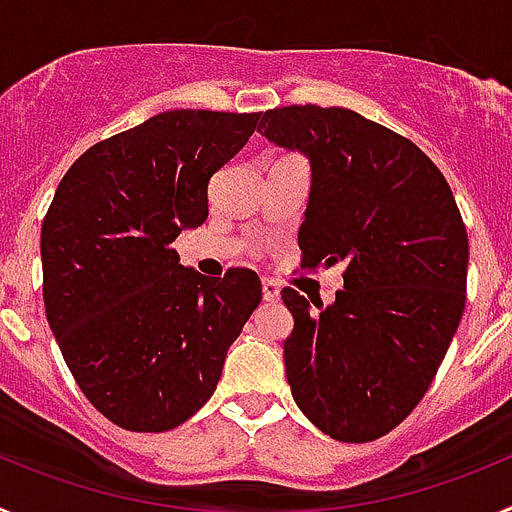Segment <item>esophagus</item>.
Here are the masks:
<instances>
[{
  "instance_id": "34e87169",
  "label": "esophagus",
  "mask_w": 512,
  "mask_h": 512,
  "mask_svg": "<svg viewBox=\"0 0 512 512\" xmlns=\"http://www.w3.org/2000/svg\"><path fill=\"white\" fill-rule=\"evenodd\" d=\"M261 295H264L266 302H277L279 300V284L274 279H264L261 282Z\"/></svg>"
}]
</instances>
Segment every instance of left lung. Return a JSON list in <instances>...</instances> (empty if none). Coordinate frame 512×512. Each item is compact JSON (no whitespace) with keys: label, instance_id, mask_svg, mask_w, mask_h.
Here are the masks:
<instances>
[{"label":"left lung","instance_id":"left-lung-1","mask_svg":"<svg viewBox=\"0 0 512 512\" xmlns=\"http://www.w3.org/2000/svg\"><path fill=\"white\" fill-rule=\"evenodd\" d=\"M259 133L310 158L302 269L346 264L328 307L282 289L292 397L336 441L382 438L423 400L467 302L454 194L413 140L354 110L289 104L266 110Z\"/></svg>","mask_w":512,"mask_h":512}]
</instances>
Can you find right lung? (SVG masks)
<instances>
[{"mask_svg":"<svg viewBox=\"0 0 512 512\" xmlns=\"http://www.w3.org/2000/svg\"><path fill=\"white\" fill-rule=\"evenodd\" d=\"M256 122L259 112H161L81 153L45 212V318L79 390L125 431L192 418L259 307L256 271L202 277L171 248L205 223L210 176Z\"/></svg>","mask_w":512,"mask_h":512,"instance_id":"add662e5","label":"right lung"}]
</instances>
